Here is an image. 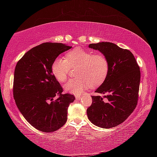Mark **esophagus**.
Returning <instances> with one entry per match:
<instances>
[{
    "mask_svg": "<svg viewBox=\"0 0 157 157\" xmlns=\"http://www.w3.org/2000/svg\"><path fill=\"white\" fill-rule=\"evenodd\" d=\"M75 98L78 100H80L82 98V95H75Z\"/></svg>",
    "mask_w": 157,
    "mask_h": 157,
    "instance_id": "obj_1",
    "label": "esophagus"
}]
</instances>
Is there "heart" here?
<instances>
[{
	"label": "heart",
	"mask_w": 157,
	"mask_h": 157,
	"mask_svg": "<svg viewBox=\"0 0 157 157\" xmlns=\"http://www.w3.org/2000/svg\"><path fill=\"white\" fill-rule=\"evenodd\" d=\"M79 66L78 76L71 79L63 86L65 91L79 95L91 86L95 87L105 81L109 71L107 58L102 53L76 48L66 54L65 58L57 57L52 62L51 70L53 75L60 82L67 78L70 67Z\"/></svg>",
	"instance_id": "obj_1"
}]
</instances>
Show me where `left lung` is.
Returning a JSON list of instances; mask_svg holds the SVG:
<instances>
[{"mask_svg": "<svg viewBox=\"0 0 157 157\" xmlns=\"http://www.w3.org/2000/svg\"><path fill=\"white\" fill-rule=\"evenodd\" d=\"M90 48L99 50L109 61V71L105 81L95 91L106 94L91 96L87 109L89 120L102 128L116 127L126 120L137 105L140 79V68L132 53L110 42L91 44ZM106 97L107 100H103Z\"/></svg>", "mask_w": 157, "mask_h": 157, "instance_id": "obj_1", "label": "left lung"}]
</instances>
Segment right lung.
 Returning a JSON list of instances; mask_svg holds the SVG:
<instances>
[{"instance_id":"1","label":"right lung","mask_w":157,"mask_h":157,"mask_svg":"<svg viewBox=\"0 0 157 157\" xmlns=\"http://www.w3.org/2000/svg\"><path fill=\"white\" fill-rule=\"evenodd\" d=\"M72 46L61 43H44L29 50L15 67L13 94L16 105L25 119L34 128L52 132L67 121L73 95L62 94L51 70L52 62ZM55 96L58 98L54 99Z\"/></svg>"}]
</instances>
